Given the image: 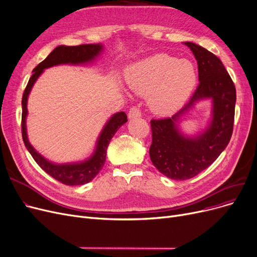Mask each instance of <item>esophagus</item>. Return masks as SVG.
<instances>
[{
    "label": "esophagus",
    "mask_w": 257,
    "mask_h": 257,
    "mask_svg": "<svg viewBox=\"0 0 257 257\" xmlns=\"http://www.w3.org/2000/svg\"><path fill=\"white\" fill-rule=\"evenodd\" d=\"M141 115H142V112H141V110H140L138 107H132V108H130L129 113H128V117H129L130 119L138 118V117H140Z\"/></svg>",
    "instance_id": "obj_1"
}]
</instances>
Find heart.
I'll list each match as a JSON object with an SVG mask.
<instances>
[{"label":"heart","mask_w":257,"mask_h":257,"mask_svg":"<svg viewBox=\"0 0 257 257\" xmlns=\"http://www.w3.org/2000/svg\"><path fill=\"white\" fill-rule=\"evenodd\" d=\"M126 80L131 90L149 96L155 113L167 115L180 109L196 84L194 65L188 60L158 53L132 65Z\"/></svg>","instance_id":"obj_1"}]
</instances>
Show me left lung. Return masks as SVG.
Here are the masks:
<instances>
[{"mask_svg": "<svg viewBox=\"0 0 257 257\" xmlns=\"http://www.w3.org/2000/svg\"><path fill=\"white\" fill-rule=\"evenodd\" d=\"M197 61L199 84L189 102L172 117L151 119L150 159L161 173L171 180L185 181L202 172L224 151L233 132L236 90L221 61L212 52L185 42ZM211 98L212 116L207 129L187 137L178 129L180 117L195 102Z\"/></svg>", "mask_w": 257, "mask_h": 257, "instance_id": "obj_1", "label": "left lung"}]
</instances>
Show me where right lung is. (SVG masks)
Listing matches in <instances>:
<instances>
[{
    "instance_id": "1",
    "label": "right lung",
    "mask_w": 257,
    "mask_h": 257,
    "mask_svg": "<svg viewBox=\"0 0 257 257\" xmlns=\"http://www.w3.org/2000/svg\"><path fill=\"white\" fill-rule=\"evenodd\" d=\"M102 51L103 45H101V44H84V45L79 46H58L57 48H54L48 57L33 69V74L29 79L23 93V97H22V137H23L25 146L33 160L37 162L41 168L64 185H84L93 180L104 167L107 148L111 139L113 138L119 127L128 120L127 115L124 111H120V112H117L110 117L97 139L93 154L88 160L72 164H54L42 156L32 147V145L28 141L26 131L28 95L33 84L36 83L44 69L61 64L80 65L92 62L101 54Z\"/></svg>"
}]
</instances>
